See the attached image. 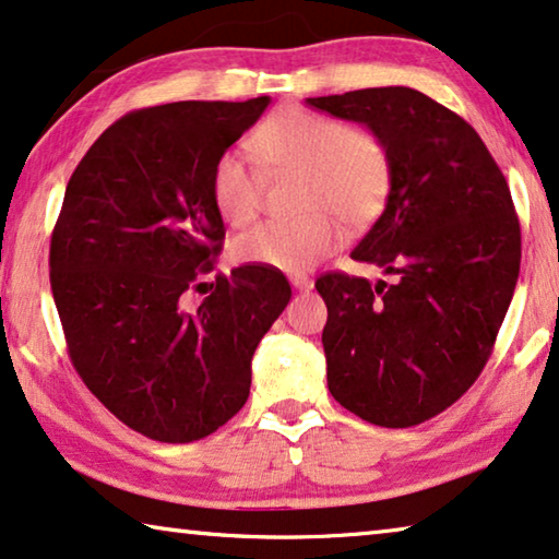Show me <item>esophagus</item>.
Segmentation results:
<instances>
[{
  "label": "esophagus",
  "instance_id": "obj_1",
  "mask_svg": "<svg viewBox=\"0 0 559 559\" xmlns=\"http://www.w3.org/2000/svg\"><path fill=\"white\" fill-rule=\"evenodd\" d=\"M290 286L296 290H311L313 288V278L308 276H290Z\"/></svg>",
  "mask_w": 559,
  "mask_h": 559
}]
</instances>
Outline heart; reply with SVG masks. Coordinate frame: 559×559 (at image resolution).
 <instances>
[{
  "label": "heart",
  "mask_w": 559,
  "mask_h": 559,
  "mask_svg": "<svg viewBox=\"0 0 559 559\" xmlns=\"http://www.w3.org/2000/svg\"><path fill=\"white\" fill-rule=\"evenodd\" d=\"M255 160L269 173H306L298 223H263L236 240V258L283 273H306L344 243L348 226L361 228L384 211L394 180L389 145L369 128H354L304 107L269 115L251 135ZM213 203L230 226L251 223L263 203V173L240 150L213 165Z\"/></svg>",
  "instance_id": "obj_1"
}]
</instances>
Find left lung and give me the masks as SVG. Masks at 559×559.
I'll list each match as a JSON object with an SVG mask.
<instances>
[{"mask_svg":"<svg viewBox=\"0 0 559 559\" xmlns=\"http://www.w3.org/2000/svg\"><path fill=\"white\" fill-rule=\"evenodd\" d=\"M308 107L384 138L394 180L354 248L394 283L326 273L316 288L329 391L377 427L452 406L485 369L520 276L522 238L502 170L469 122L419 90L369 87Z\"/></svg>","mask_w":559,"mask_h":559,"instance_id":"1","label":"left lung"}]
</instances>
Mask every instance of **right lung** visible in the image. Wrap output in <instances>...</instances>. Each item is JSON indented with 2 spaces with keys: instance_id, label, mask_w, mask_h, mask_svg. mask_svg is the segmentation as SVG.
Returning a JSON list of instances; mask_svg holds the SVG:
<instances>
[{
  "instance_id": "add662e5",
  "label": "right lung",
  "mask_w": 559,
  "mask_h": 559,
  "mask_svg": "<svg viewBox=\"0 0 559 559\" xmlns=\"http://www.w3.org/2000/svg\"><path fill=\"white\" fill-rule=\"evenodd\" d=\"M269 103L135 110L67 182L49 283L70 359L107 409L155 441L203 439L240 412L258 341L290 301L281 271L240 265L195 311L182 308L226 236L213 165Z\"/></svg>"
}]
</instances>
